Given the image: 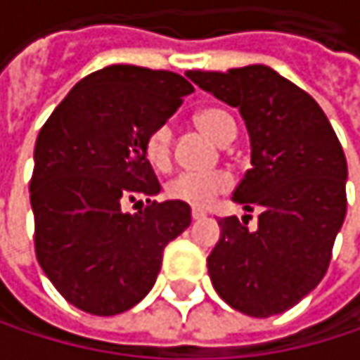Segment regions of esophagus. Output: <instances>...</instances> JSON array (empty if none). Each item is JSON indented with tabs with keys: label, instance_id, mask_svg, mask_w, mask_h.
I'll use <instances>...</instances> for the list:
<instances>
[{
	"label": "esophagus",
	"instance_id": "34e87169",
	"mask_svg": "<svg viewBox=\"0 0 360 360\" xmlns=\"http://www.w3.org/2000/svg\"><path fill=\"white\" fill-rule=\"evenodd\" d=\"M191 219L193 221H202V219H206V212L200 210V208H191Z\"/></svg>",
	"mask_w": 360,
	"mask_h": 360
}]
</instances>
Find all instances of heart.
<instances>
[{
	"instance_id": "b5f03b06",
	"label": "heart",
	"mask_w": 360,
	"mask_h": 360,
	"mask_svg": "<svg viewBox=\"0 0 360 360\" xmlns=\"http://www.w3.org/2000/svg\"><path fill=\"white\" fill-rule=\"evenodd\" d=\"M195 124L214 141L227 143L236 135V124L227 112L219 108L200 110L195 114ZM146 158L156 169H167L171 165V129L169 124H158L152 129L143 143ZM231 187V177L225 171L212 173H181L167 183V195L193 208H206L212 200Z\"/></svg>"
}]
</instances>
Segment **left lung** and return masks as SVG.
Here are the masks:
<instances>
[{"instance_id": "1", "label": "left lung", "mask_w": 360, "mask_h": 360, "mask_svg": "<svg viewBox=\"0 0 360 360\" xmlns=\"http://www.w3.org/2000/svg\"><path fill=\"white\" fill-rule=\"evenodd\" d=\"M187 77L240 108L252 143V169L233 200L258 214L219 221L221 240L206 264L217 294L250 317L298 304L327 273L346 217V156L321 106L273 68L252 64Z\"/></svg>"}]
</instances>
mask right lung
I'll return each instance as SVG.
<instances>
[{
	"instance_id": "1",
	"label": "right lung",
	"mask_w": 360,
	"mask_h": 360,
	"mask_svg": "<svg viewBox=\"0 0 360 360\" xmlns=\"http://www.w3.org/2000/svg\"><path fill=\"white\" fill-rule=\"evenodd\" d=\"M191 91L177 72L112 64L81 79L41 127L29 187L35 256L72 307L98 317L135 307L189 227L187 204L150 200L160 183L143 143ZM143 199L137 215L124 212Z\"/></svg>"
}]
</instances>
